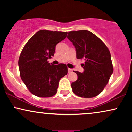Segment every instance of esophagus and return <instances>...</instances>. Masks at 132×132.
<instances>
[{
    "label": "esophagus",
    "instance_id": "1",
    "mask_svg": "<svg viewBox=\"0 0 132 132\" xmlns=\"http://www.w3.org/2000/svg\"><path fill=\"white\" fill-rule=\"evenodd\" d=\"M71 71H73V70L71 69V68H68V73H71Z\"/></svg>",
    "mask_w": 132,
    "mask_h": 132
}]
</instances>
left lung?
I'll return each instance as SVG.
<instances>
[{
  "instance_id": "1",
  "label": "left lung",
  "mask_w": 132,
  "mask_h": 132,
  "mask_svg": "<svg viewBox=\"0 0 132 132\" xmlns=\"http://www.w3.org/2000/svg\"><path fill=\"white\" fill-rule=\"evenodd\" d=\"M77 59H83L84 71H75L77 80L71 84L73 93L79 97L92 98L102 93L109 82L113 69L111 53L104 43L86 30L68 32Z\"/></svg>"
}]
</instances>
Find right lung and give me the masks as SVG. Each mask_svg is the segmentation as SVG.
<instances>
[{
	"instance_id": "obj_1",
	"label": "right lung",
	"mask_w": 132,
	"mask_h": 132,
	"mask_svg": "<svg viewBox=\"0 0 132 132\" xmlns=\"http://www.w3.org/2000/svg\"><path fill=\"white\" fill-rule=\"evenodd\" d=\"M67 32L41 30L25 45L19 59L21 80L32 94L50 97L57 93L60 79L68 73L65 64L53 65L47 61L53 56L57 43Z\"/></svg>"
}]
</instances>
